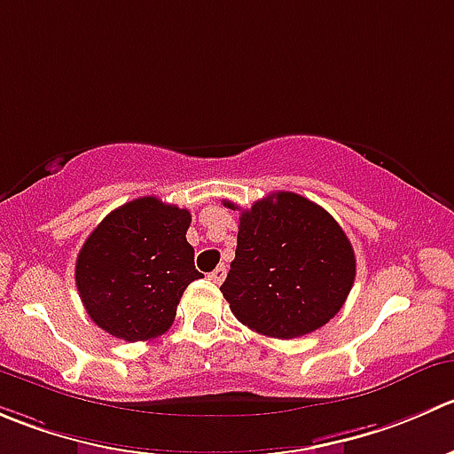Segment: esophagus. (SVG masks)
Instances as JSON below:
<instances>
[{"label": "esophagus", "mask_w": 454, "mask_h": 454, "mask_svg": "<svg viewBox=\"0 0 454 454\" xmlns=\"http://www.w3.org/2000/svg\"><path fill=\"white\" fill-rule=\"evenodd\" d=\"M208 277H210V279L215 281V284H222V281H223V277H226V266H223V263H222V266H217V268H215V270L210 272Z\"/></svg>", "instance_id": "obj_1"}]
</instances>
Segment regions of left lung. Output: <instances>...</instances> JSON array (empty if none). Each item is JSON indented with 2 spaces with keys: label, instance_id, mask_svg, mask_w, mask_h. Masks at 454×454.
<instances>
[{
  "label": "left lung",
  "instance_id": "1",
  "mask_svg": "<svg viewBox=\"0 0 454 454\" xmlns=\"http://www.w3.org/2000/svg\"><path fill=\"white\" fill-rule=\"evenodd\" d=\"M235 210L237 206L223 201ZM344 228L297 192H272L241 210L235 259L222 293L259 334L294 339L328 324L355 284Z\"/></svg>",
  "mask_w": 454,
  "mask_h": 454
}]
</instances>
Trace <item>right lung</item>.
<instances>
[{
    "mask_svg": "<svg viewBox=\"0 0 454 454\" xmlns=\"http://www.w3.org/2000/svg\"><path fill=\"white\" fill-rule=\"evenodd\" d=\"M191 213L139 197L101 219L74 263L88 317L124 341H146L170 328L188 284L200 279L186 241Z\"/></svg>",
    "mask_w": 454,
    "mask_h": 454,
    "instance_id": "add662e5",
    "label": "right lung"
}]
</instances>
